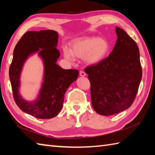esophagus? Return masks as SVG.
Returning a JSON list of instances; mask_svg holds the SVG:
<instances>
[{
    "label": "esophagus",
    "instance_id": "esophagus-1",
    "mask_svg": "<svg viewBox=\"0 0 155 155\" xmlns=\"http://www.w3.org/2000/svg\"><path fill=\"white\" fill-rule=\"evenodd\" d=\"M86 75V73L83 71H80V76L81 77H84Z\"/></svg>",
    "mask_w": 155,
    "mask_h": 155
}]
</instances>
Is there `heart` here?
<instances>
[{"instance_id":"1","label":"heart","mask_w":155,"mask_h":155,"mask_svg":"<svg viewBox=\"0 0 155 155\" xmlns=\"http://www.w3.org/2000/svg\"><path fill=\"white\" fill-rule=\"evenodd\" d=\"M71 50L64 48V57L72 61L74 57L84 58L88 64H94L107 57L110 49L108 41L95 37H85L76 39L71 43Z\"/></svg>"}]
</instances>
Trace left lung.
I'll list each match as a JSON object with an SVG mask.
<instances>
[{"mask_svg": "<svg viewBox=\"0 0 155 155\" xmlns=\"http://www.w3.org/2000/svg\"><path fill=\"white\" fill-rule=\"evenodd\" d=\"M116 32L118 38L109 56L84 68L91 83L92 106L104 116L129 108L135 99L142 78L136 42L119 27L116 28Z\"/></svg>", "mask_w": 155, "mask_h": 155, "instance_id": "8db88e82", "label": "left lung"}]
</instances>
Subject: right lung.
<instances>
[{"mask_svg":"<svg viewBox=\"0 0 155 155\" xmlns=\"http://www.w3.org/2000/svg\"><path fill=\"white\" fill-rule=\"evenodd\" d=\"M58 38V32L52 30L25 32L16 45L9 68V77L16 105L25 113L42 119L53 118L58 114L66 91L78 75L76 69L64 70L56 63L60 55L56 48ZM38 50L45 64L44 83L39 98L28 103L18 93L19 74L25 59Z\"/></svg>","mask_w":155,"mask_h":155,"instance_id":"1","label":"right lung"}]
</instances>
